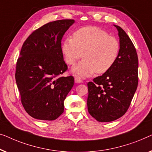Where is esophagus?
<instances>
[{
	"instance_id": "esophagus-1",
	"label": "esophagus",
	"mask_w": 152,
	"mask_h": 152,
	"mask_svg": "<svg viewBox=\"0 0 152 152\" xmlns=\"http://www.w3.org/2000/svg\"><path fill=\"white\" fill-rule=\"evenodd\" d=\"M74 79H75V82L76 83H80L81 82H82V80H81L80 77H78V76L75 77V78H74Z\"/></svg>"
}]
</instances>
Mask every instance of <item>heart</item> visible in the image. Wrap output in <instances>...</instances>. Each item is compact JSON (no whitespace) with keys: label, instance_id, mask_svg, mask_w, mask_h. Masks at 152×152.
<instances>
[{"label":"heart","instance_id":"heart-1","mask_svg":"<svg viewBox=\"0 0 152 152\" xmlns=\"http://www.w3.org/2000/svg\"><path fill=\"white\" fill-rule=\"evenodd\" d=\"M118 40L97 27L87 26L77 29L73 38H67L62 45V52L68 65H74L84 59L72 69L80 77L89 76L96 72L103 74L114 65L119 54Z\"/></svg>","mask_w":152,"mask_h":152}]
</instances>
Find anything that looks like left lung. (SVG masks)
Wrapping results in <instances>:
<instances>
[{
  "label": "left lung",
  "instance_id": "obj_1",
  "mask_svg": "<svg viewBox=\"0 0 152 152\" xmlns=\"http://www.w3.org/2000/svg\"><path fill=\"white\" fill-rule=\"evenodd\" d=\"M118 31L120 51L114 65L87 83V108L99 122H111L127 112L138 87V59L133 42L125 31Z\"/></svg>",
  "mask_w": 152,
  "mask_h": 152
}]
</instances>
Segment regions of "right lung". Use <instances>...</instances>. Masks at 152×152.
<instances>
[{"instance_id":"obj_1","label":"right lung","mask_w":152,"mask_h":152,"mask_svg":"<svg viewBox=\"0 0 152 152\" xmlns=\"http://www.w3.org/2000/svg\"><path fill=\"white\" fill-rule=\"evenodd\" d=\"M74 23L72 19L47 23L33 31L21 48L15 78L23 107L34 118L54 121L64 112L74 78L59 76L67 69L61 40Z\"/></svg>"}]
</instances>
